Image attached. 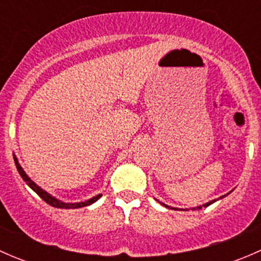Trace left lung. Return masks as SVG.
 Wrapping results in <instances>:
<instances>
[{
    "label": "left lung",
    "mask_w": 261,
    "mask_h": 261,
    "mask_svg": "<svg viewBox=\"0 0 261 261\" xmlns=\"http://www.w3.org/2000/svg\"><path fill=\"white\" fill-rule=\"evenodd\" d=\"M232 192V191H231ZM231 192H228L227 194H230ZM227 194H225V196H222V197H220V198H217V199H213V201H210V202H207V203H204V204H202V206H197V207H193V208H192V211H196V210H202V208H206V207H208L210 204H212V203H215L216 201H218V199H221V198H223V197H226L227 196ZM159 202V201H158ZM160 204H163V206L164 207H167V208H170V210H178V208H175V207H170V206H168V204H164V203H162V202H159ZM187 210V208H186ZM181 211H183V210H181ZM187 211H188V210H187Z\"/></svg>",
    "instance_id": "8db88e82"
}]
</instances>
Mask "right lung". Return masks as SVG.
Masks as SVG:
<instances>
[{"label":"right lung","mask_w":261,"mask_h":261,"mask_svg":"<svg viewBox=\"0 0 261 261\" xmlns=\"http://www.w3.org/2000/svg\"><path fill=\"white\" fill-rule=\"evenodd\" d=\"M14 160H15V164H16L18 174L21 175V178H22L23 181H25V183L28 184V186L30 187V188L33 189V191L35 192L36 194H38V196H40V198H43L44 201L46 202V203L50 204V206L57 207V208H67V210H70V208H72V210L73 208H82V207L91 206L92 203H94V202L98 201V199L101 198L102 194L99 193V194H97V196L92 197V198L87 199V201H84V202H73V203H72V202H63V201H60V199L55 198L54 196H51V194L48 193V192H46V191H44V189L41 188V187H39L38 184L35 183V181L31 180V178L29 177L28 174H26L25 170L22 169V167H21L20 163H18L16 155H14Z\"/></svg>","instance_id":"add662e5"}]
</instances>
